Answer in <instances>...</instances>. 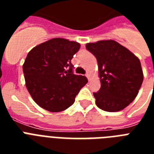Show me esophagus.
<instances>
[{
  "instance_id": "obj_1",
  "label": "esophagus",
  "mask_w": 154,
  "mask_h": 154,
  "mask_svg": "<svg viewBox=\"0 0 154 154\" xmlns=\"http://www.w3.org/2000/svg\"><path fill=\"white\" fill-rule=\"evenodd\" d=\"M85 76H86V77H88V79L89 80V77H90V74H89V72H87L86 73H85Z\"/></svg>"
}]
</instances>
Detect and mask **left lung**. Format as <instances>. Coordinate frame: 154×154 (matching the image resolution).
Returning <instances> with one entry per match:
<instances>
[{"mask_svg": "<svg viewBox=\"0 0 154 154\" xmlns=\"http://www.w3.org/2000/svg\"><path fill=\"white\" fill-rule=\"evenodd\" d=\"M85 47L98 64L101 89L94 93L96 105L107 112L122 110L135 99L143 82L140 60L112 40L88 43Z\"/></svg>", "mask_w": 154, "mask_h": 154, "instance_id": "obj_1", "label": "left lung"}]
</instances>
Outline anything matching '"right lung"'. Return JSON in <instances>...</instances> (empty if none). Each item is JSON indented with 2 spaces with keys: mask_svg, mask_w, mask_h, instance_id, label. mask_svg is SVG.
<instances>
[{
  "mask_svg": "<svg viewBox=\"0 0 154 154\" xmlns=\"http://www.w3.org/2000/svg\"><path fill=\"white\" fill-rule=\"evenodd\" d=\"M79 43L53 38L31 49L23 65L25 85L33 101L49 112H60L74 103L88 82L85 76L73 73L71 60Z\"/></svg>",
  "mask_w": 154,
  "mask_h": 154,
  "instance_id": "obj_1",
  "label": "right lung"
}]
</instances>
